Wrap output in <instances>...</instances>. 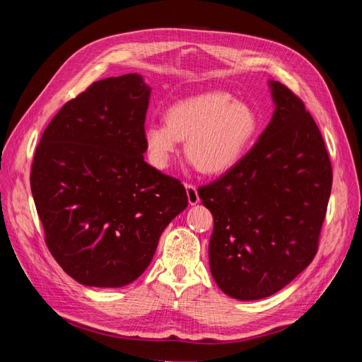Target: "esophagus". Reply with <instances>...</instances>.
I'll use <instances>...</instances> for the list:
<instances>
[{
	"mask_svg": "<svg viewBox=\"0 0 362 362\" xmlns=\"http://www.w3.org/2000/svg\"><path fill=\"white\" fill-rule=\"evenodd\" d=\"M185 190H187V198H189L190 205H196L199 202V194H198V189H196V185L185 184Z\"/></svg>",
	"mask_w": 362,
	"mask_h": 362,
	"instance_id": "obj_1",
	"label": "esophagus"
}]
</instances>
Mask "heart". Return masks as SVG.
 I'll use <instances>...</instances> for the list:
<instances>
[{
	"mask_svg": "<svg viewBox=\"0 0 362 362\" xmlns=\"http://www.w3.org/2000/svg\"><path fill=\"white\" fill-rule=\"evenodd\" d=\"M166 124H148L144 140L158 169L168 168L180 140L185 156L199 172L218 175L243 158L258 133V116L247 103L223 90L185 98L166 110Z\"/></svg>",
	"mask_w": 362,
	"mask_h": 362,
	"instance_id": "b5f03b06",
	"label": "heart"
}]
</instances>
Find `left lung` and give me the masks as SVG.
Instances as JSON below:
<instances>
[{
    "mask_svg": "<svg viewBox=\"0 0 362 362\" xmlns=\"http://www.w3.org/2000/svg\"><path fill=\"white\" fill-rule=\"evenodd\" d=\"M269 86L275 112L254 148L198 189L214 218L211 275L240 300L269 298L310 266L332 187L331 160L313 116L288 87Z\"/></svg>",
    "mask_w": 362,
    "mask_h": 362,
    "instance_id": "left-lung-1",
    "label": "left lung"
}]
</instances>
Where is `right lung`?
Segmentation results:
<instances>
[{
  "label": "right lung",
  "instance_id": "1",
  "mask_svg": "<svg viewBox=\"0 0 362 362\" xmlns=\"http://www.w3.org/2000/svg\"><path fill=\"white\" fill-rule=\"evenodd\" d=\"M151 87L139 74L93 83L43 131L30 184L45 242L71 278L124 287L146 270L189 201L144 160Z\"/></svg>",
  "mask_w": 362,
  "mask_h": 362
}]
</instances>
